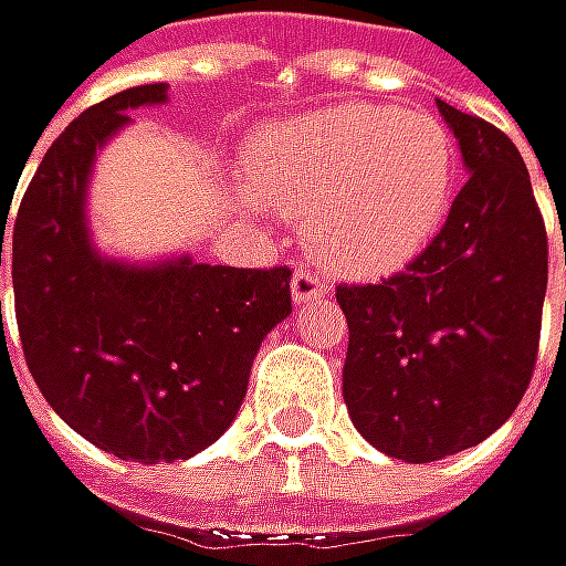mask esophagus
Masks as SVG:
<instances>
[{"label":"esophagus","mask_w":566,"mask_h":566,"mask_svg":"<svg viewBox=\"0 0 566 566\" xmlns=\"http://www.w3.org/2000/svg\"><path fill=\"white\" fill-rule=\"evenodd\" d=\"M328 292L325 277L312 268H298L295 277H292V302L295 305H308V302H318L322 295Z\"/></svg>","instance_id":"1"}]
</instances>
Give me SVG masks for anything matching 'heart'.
I'll return each mask as SVG.
<instances>
[{
    "mask_svg": "<svg viewBox=\"0 0 566 566\" xmlns=\"http://www.w3.org/2000/svg\"><path fill=\"white\" fill-rule=\"evenodd\" d=\"M248 178L281 211L308 214L318 261L368 277L401 268L438 228L454 142L431 112L342 102L261 128Z\"/></svg>",
    "mask_w": 566,
    "mask_h": 566,
    "instance_id": "b5f03b06",
    "label": "heart"
}]
</instances>
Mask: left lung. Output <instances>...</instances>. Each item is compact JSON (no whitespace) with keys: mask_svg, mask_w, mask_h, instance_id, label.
<instances>
[{"mask_svg":"<svg viewBox=\"0 0 566 566\" xmlns=\"http://www.w3.org/2000/svg\"><path fill=\"white\" fill-rule=\"evenodd\" d=\"M468 181L444 228L378 285H338L348 318L345 405L388 458L441 461L521 405L541 342L547 231L517 145L438 98Z\"/></svg>","mask_w":566,"mask_h":566,"instance_id":"1","label":"left lung"}]
</instances>
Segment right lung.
Masks as SVG:
<instances>
[{
  "label": "right lung",
  "instance_id": "obj_1",
  "mask_svg": "<svg viewBox=\"0 0 566 566\" xmlns=\"http://www.w3.org/2000/svg\"><path fill=\"white\" fill-rule=\"evenodd\" d=\"M165 98L168 85L155 82L82 112L39 161L9 238L29 375L72 431L138 464L188 461L218 441L264 335L292 315L289 264L228 268L188 254L125 264L92 248L95 155L128 125V108ZM2 234L6 221L0 264Z\"/></svg>",
  "mask_w": 566,
  "mask_h": 566
}]
</instances>
